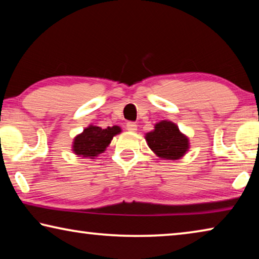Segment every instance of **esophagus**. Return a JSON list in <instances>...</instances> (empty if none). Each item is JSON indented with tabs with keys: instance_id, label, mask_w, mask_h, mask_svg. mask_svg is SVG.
<instances>
[{
	"instance_id": "esophagus-1",
	"label": "esophagus",
	"mask_w": 259,
	"mask_h": 259,
	"mask_svg": "<svg viewBox=\"0 0 259 259\" xmlns=\"http://www.w3.org/2000/svg\"><path fill=\"white\" fill-rule=\"evenodd\" d=\"M125 126H126V130H129V131H131V133H135L136 130H137V124L135 123V122H128V123L125 124Z\"/></svg>"
}]
</instances>
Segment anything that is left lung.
I'll list each match as a JSON object with an SVG mask.
<instances>
[{
	"label": "left lung",
	"instance_id": "obj_1",
	"mask_svg": "<svg viewBox=\"0 0 259 259\" xmlns=\"http://www.w3.org/2000/svg\"><path fill=\"white\" fill-rule=\"evenodd\" d=\"M154 130L146 134L151 150L157 156L166 160H177L188 150V139L179 131L178 126L170 121H161Z\"/></svg>",
	"mask_w": 259,
	"mask_h": 259
}]
</instances>
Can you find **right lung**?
Instances as JSON below:
<instances>
[{"label": "right lung", "instance_id": "obj_1", "mask_svg": "<svg viewBox=\"0 0 259 259\" xmlns=\"http://www.w3.org/2000/svg\"><path fill=\"white\" fill-rule=\"evenodd\" d=\"M120 133L121 129L117 125L107 126L106 129L89 125L74 139L73 152L78 156L93 159L106 150L114 136Z\"/></svg>", "mask_w": 259, "mask_h": 259}]
</instances>
